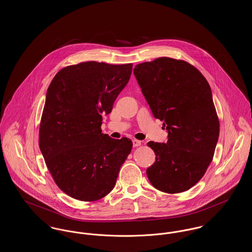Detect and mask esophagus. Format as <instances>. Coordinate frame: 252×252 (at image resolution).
I'll return each instance as SVG.
<instances>
[{"instance_id": "obj_1", "label": "esophagus", "mask_w": 252, "mask_h": 252, "mask_svg": "<svg viewBox=\"0 0 252 252\" xmlns=\"http://www.w3.org/2000/svg\"><path fill=\"white\" fill-rule=\"evenodd\" d=\"M132 143H133V147H138V146H140L141 144H142L141 141H138V140H133Z\"/></svg>"}]
</instances>
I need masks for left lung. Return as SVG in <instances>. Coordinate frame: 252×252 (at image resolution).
I'll return each instance as SVG.
<instances>
[{
  "label": "left lung",
  "instance_id": "8db88e82",
  "mask_svg": "<svg viewBox=\"0 0 252 252\" xmlns=\"http://www.w3.org/2000/svg\"><path fill=\"white\" fill-rule=\"evenodd\" d=\"M133 72L168 132L166 144L147 143L156 155L147 178L161 192H185L202 179L219 137L211 87L190 63L170 58L138 64Z\"/></svg>",
  "mask_w": 252,
  "mask_h": 252
}]
</instances>
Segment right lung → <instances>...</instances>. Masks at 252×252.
<instances>
[{"instance_id": "1", "label": "right lung", "mask_w": 252, "mask_h": 252, "mask_svg": "<svg viewBox=\"0 0 252 252\" xmlns=\"http://www.w3.org/2000/svg\"><path fill=\"white\" fill-rule=\"evenodd\" d=\"M132 64L88 61L63 68L49 86L39 126V149L61 191L81 201L103 198L129 155L128 138L102 133V115L131 75Z\"/></svg>"}]
</instances>
